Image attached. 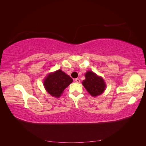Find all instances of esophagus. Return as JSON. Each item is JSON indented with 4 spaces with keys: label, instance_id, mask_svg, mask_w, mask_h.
Here are the masks:
<instances>
[{
    "label": "esophagus",
    "instance_id": "esophagus-1",
    "mask_svg": "<svg viewBox=\"0 0 146 146\" xmlns=\"http://www.w3.org/2000/svg\"><path fill=\"white\" fill-rule=\"evenodd\" d=\"M75 82H76L77 83H80V79H79V78H76V79H75Z\"/></svg>",
    "mask_w": 146,
    "mask_h": 146
}]
</instances>
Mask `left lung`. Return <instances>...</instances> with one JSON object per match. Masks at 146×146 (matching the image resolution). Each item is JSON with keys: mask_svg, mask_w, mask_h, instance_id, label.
<instances>
[{"mask_svg": "<svg viewBox=\"0 0 146 146\" xmlns=\"http://www.w3.org/2000/svg\"><path fill=\"white\" fill-rule=\"evenodd\" d=\"M85 80L82 82L87 91L93 97L102 94L106 88V84L102 77L98 76L91 70L86 72Z\"/></svg>", "mask_w": 146, "mask_h": 146, "instance_id": "1", "label": "left lung"}]
</instances>
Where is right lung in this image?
Returning a JSON list of instances; mask_svg holds the SVG:
<instances>
[{"label": "right lung", "instance_id": "obj_1", "mask_svg": "<svg viewBox=\"0 0 146 146\" xmlns=\"http://www.w3.org/2000/svg\"><path fill=\"white\" fill-rule=\"evenodd\" d=\"M73 82L72 78L61 69L48 74L44 81V86L48 94L58 98L63 91Z\"/></svg>", "mask_w": 146, "mask_h": 146}]
</instances>
